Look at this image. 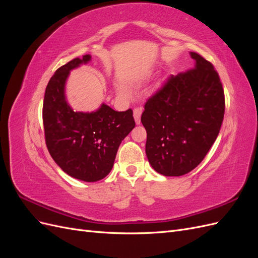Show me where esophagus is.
I'll return each mask as SVG.
<instances>
[{"instance_id":"1","label":"esophagus","mask_w":258,"mask_h":258,"mask_svg":"<svg viewBox=\"0 0 258 258\" xmlns=\"http://www.w3.org/2000/svg\"><path fill=\"white\" fill-rule=\"evenodd\" d=\"M141 114H142V107H136L134 110V117L137 124L141 123Z\"/></svg>"}]
</instances>
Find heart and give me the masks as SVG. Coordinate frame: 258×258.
I'll use <instances>...</instances> for the list:
<instances>
[{"mask_svg":"<svg viewBox=\"0 0 258 258\" xmlns=\"http://www.w3.org/2000/svg\"><path fill=\"white\" fill-rule=\"evenodd\" d=\"M119 92H121V93H124V90H123V89H119Z\"/></svg>","mask_w":258,"mask_h":258,"instance_id":"heart-1","label":"heart"}]
</instances>
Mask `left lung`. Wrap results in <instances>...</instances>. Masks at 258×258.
<instances>
[{"instance_id":"8db88e82","label":"left lung","mask_w":258,"mask_h":258,"mask_svg":"<svg viewBox=\"0 0 258 258\" xmlns=\"http://www.w3.org/2000/svg\"><path fill=\"white\" fill-rule=\"evenodd\" d=\"M190 57L195 67L171 75L146 101L141 116L147 159L165 176H181L196 168L215 142L224 118L220 76L197 52Z\"/></svg>"}]
</instances>
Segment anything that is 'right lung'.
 <instances>
[{"label": "right lung", "mask_w": 258, "mask_h": 258, "mask_svg": "<svg viewBox=\"0 0 258 258\" xmlns=\"http://www.w3.org/2000/svg\"><path fill=\"white\" fill-rule=\"evenodd\" d=\"M90 54L59 68L46 87L43 104L45 141L54 162L67 174L97 182L111 172L122 140L135 128L131 108L114 111L102 103L95 112H74L66 98L70 71L86 64Z\"/></svg>", "instance_id": "right-lung-1"}]
</instances>
